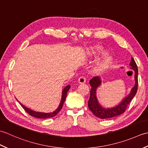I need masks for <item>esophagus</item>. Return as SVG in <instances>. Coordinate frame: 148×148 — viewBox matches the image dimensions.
Here are the masks:
<instances>
[{"instance_id": "esophagus-1", "label": "esophagus", "mask_w": 148, "mask_h": 148, "mask_svg": "<svg viewBox=\"0 0 148 148\" xmlns=\"http://www.w3.org/2000/svg\"><path fill=\"white\" fill-rule=\"evenodd\" d=\"M85 82H86V78L83 77V76L79 77V79H78V83H80V84H83V83H84Z\"/></svg>"}]
</instances>
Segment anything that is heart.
I'll list each match as a JSON object with an SVG mask.
<instances>
[{"instance_id":"obj_1","label":"heart","mask_w":148,"mask_h":148,"mask_svg":"<svg viewBox=\"0 0 148 148\" xmlns=\"http://www.w3.org/2000/svg\"><path fill=\"white\" fill-rule=\"evenodd\" d=\"M100 50H101V48H100V47L93 48L91 50L90 55L92 56H95L100 51ZM112 56L110 55L109 53H104L96 64L95 70L97 72H101L106 70V69H108L109 67L110 64L112 63Z\"/></svg>"}]
</instances>
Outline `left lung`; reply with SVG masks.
I'll return each instance as SVG.
<instances>
[{"label": "left lung", "instance_id": "obj_1", "mask_svg": "<svg viewBox=\"0 0 148 148\" xmlns=\"http://www.w3.org/2000/svg\"><path fill=\"white\" fill-rule=\"evenodd\" d=\"M131 69L135 72V85L131 89L130 93L123 99L120 103L112 108H106L99 103L97 97V90L101 85L102 79L99 76L94 77L90 81V84L92 86L90 90V99L88 102V108L93 114L97 117L101 119L114 118L123 113L126 110L127 107L129 104L131 100L136 95L138 87V69L134 59L132 58L130 63Z\"/></svg>", "mask_w": 148, "mask_h": 148}]
</instances>
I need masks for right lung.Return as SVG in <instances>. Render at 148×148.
Masks as SVG:
<instances>
[{"label": "right lung", "instance_id": "add662e5", "mask_svg": "<svg viewBox=\"0 0 148 148\" xmlns=\"http://www.w3.org/2000/svg\"><path fill=\"white\" fill-rule=\"evenodd\" d=\"M70 88H71L70 85H67V86H66L64 88V90H62L61 101H60V104L57 108V109L51 112H42L35 111H34V110H32V109L27 108L26 106H25L22 104L20 102H19L17 99L16 100L19 102V103H20V105L21 106L22 108L24 109L25 111L27 113H29L30 116H33V117L37 118H44V119L48 118H52V117H54V116H55L56 114H57L58 113L60 112V111L61 110V109L62 108L63 104H64V103L65 100L66 96H67V93L68 92V91L69 90V89H70Z\"/></svg>", "mask_w": 148, "mask_h": 148}]
</instances>
